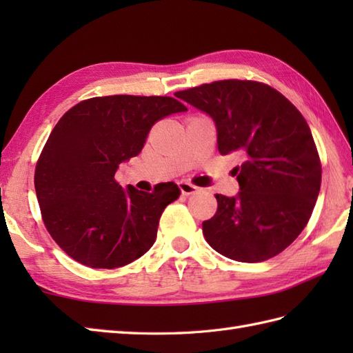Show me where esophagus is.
I'll use <instances>...</instances> for the list:
<instances>
[{"label": "esophagus", "mask_w": 353, "mask_h": 353, "mask_svg": "<svg viewBox=\"0 0 353 353\" xmlns=\"http://www.w3.org/2000/svg\"><path fill=\"white\" fill-rule=\"evenodd\" d=\"M179 188H181L182 194H185V196H190V194H194V192L199 191V186L192 185L190 182H185V181L179 182Z\"/></svg>", "instance_id": "esophagus-1"}]
</instances>
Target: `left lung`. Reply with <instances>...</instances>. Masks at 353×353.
I'll list each match as a JSON object with an SVG mask.
<instances>
[{"label":"left lung","instance_id":"1","mask_svg":"<svg viewBox=\"0 0 353 353\" xmlns=\"http://www.w3.org/2000/svg\"><path fill=\"white\" fill-rule=\"evenodd\" d=\"M211 115L220 154L238 153L236 197L215 194L203 221L208 244L223 256L261 262L301 235L316 206L321 162L310 125L288 99L261 81L219 80L174 94Z\"/></svg>","mask_w":353,"mask_h":353}]
</instances>
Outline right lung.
<instances>
[{"mask_svg":"<svg viewBox=\"0 0 353 353\" xmlns=\"http://www.w3.org/2000/svg\"><path fill=\"white\" fill-rule=\"evenodd\" d=\"M183 104L172 97L108 95L72 106L45 142L34 170L42 221L57 245L91 268H117L153 245L159 219L181 196L165 183L153 192L127 191L119 163L138 156L150 129Z\"/></svg>","mask_w":353,"mask_h":353,"instance_id":"right-lung-1","label":"right lung"}]
</instances>
